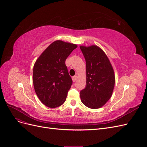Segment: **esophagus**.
<instances>
[{
	"label": "esophagus",
	"instance_id": "34e87169",
	"mask_svg": "<svg viewBox=\"0 0 147 147\" xmlns=\"http://www.w3.org/2000/svg\"><path fill=\"white\" fill-rule=\"evenodd\" d=\"M77 80V75H75V76L72 77V80H73L74 82H76Z\"/></svg>",
	"mask_w": 147,
	"mask_h": 147
}]
</instances>
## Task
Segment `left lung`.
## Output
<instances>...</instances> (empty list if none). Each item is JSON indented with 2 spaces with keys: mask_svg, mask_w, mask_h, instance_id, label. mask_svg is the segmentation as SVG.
I'll list each match as a JSON object with an SVG mask.
<instances>
[{
  "mask_svg": "<svg viewBox=\"0 0 147 147\" xmlns=\"http://www.w3.org/2000/svg\"><path fill=\"white\" fill-rule=\"evenodd\" d=\"M86 61V86L80 91L82 103L96 109L112 97L115 77L113 67L104 51L97 45L80 46Z\"/></svg>",
  "mask_w": 147,
  "mask_h": 147,
  "instance_id": "obj_1",
  "label": "left lung"
}]
</instances>
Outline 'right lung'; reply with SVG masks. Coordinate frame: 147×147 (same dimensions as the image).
I'll return each instance as SVG.
<instances>
[{
  "label": "right lung",
  "mask_w": 147,
  "mask_h": 147,
  "mask_svg": "<svg viewBox=\"0 0 147 147\" xmlns=\"http://www.w3.org/2000/svg\"><path fill=\"white\" fill-rule=\"evenodd\" d=\"M77 45L56 40L50 44L35 61L33 69L34 90L42 103L56 108L65 101L72 80L65 60Z\"/></svg>",
  "instance_id": "obj_1"
}]
</instances>
